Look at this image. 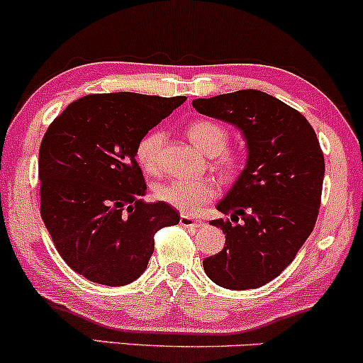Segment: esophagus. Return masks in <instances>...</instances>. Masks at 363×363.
Wrapping results in <instances>:
<instances>
[{
  "instance_id": "1",
  "label": "esophagus",
  "mask_w": 363,
  "mask_h": 363,
  "mask_svg": "<svg viewBox=\"0 0 363 363\" xmlns=\"http://www.w3.org/2000/svg\"><path fill=\"white\" fill-rule=\"evenodd\" d=\"M179 222H181L182 227H188V229H198V227L203 225L200 220H194V218L188 217V215H181Z\"/></svg>"
}]
</instances>
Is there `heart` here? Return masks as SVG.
<instances>
[{"mask_svg": "<svg viewBox=\"0 0 363 363\" xmlns=\"http://www.w3.org/2000/svg\"><path fill=\"white\" fill-rule=\"evenodd\" d=\"M188 136L198 148L213 155V167L225 175H238L246 165V155L238 150H225L229 145V130L220 122L194 121L188 125ZM165 133L153 129L146 133L136 145V160L143 170L157 174L162 163V148ZM155 196L184 215L198 213L206 203L217 196V186L210 179H172L155 188Z\"/></svg>", "mask_w": 363, "mask_h": 363, "instance_id": "obj_1", "label": "heart"}]
</instances>
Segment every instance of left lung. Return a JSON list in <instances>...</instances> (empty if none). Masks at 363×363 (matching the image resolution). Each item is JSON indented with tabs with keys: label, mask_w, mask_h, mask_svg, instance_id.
I'll return each instance as SVG.
<instances>
[{
	"label": "left lung",
	"mask_w": 363,
	"mask_h": 363,
	"mask_svg": "<svg viewBox=\"0 0 363 363\" xmlns=\"http://www.w3.org/2000/svg\"><path fill=\"white\" fill-rule=\"evenodd\" d=\"M193 106L240 127L248 143L245 170L217 205L230 218L210 222L224 230L225 246L203 269L222 288H260L291 264L313 230L324 153L303 115L262 91L194 99Z\"/></svg>",
	"instance_id": "1"
}]
</instances>
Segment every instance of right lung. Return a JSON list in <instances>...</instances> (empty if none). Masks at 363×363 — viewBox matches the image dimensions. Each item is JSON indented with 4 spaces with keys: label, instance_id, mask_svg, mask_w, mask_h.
I'll use <instances>...</instances> for the list:
<instances>
[{
    "label": "right lung",
    "instance_id": "obj_1",
    "mask_svg": "<svg viewBox=\"0 0 363 363\" xmlns=\"http://www.w3.org/2000/svg\"><path fill=\"white\" fill-rule=\"evenodd\" d=\"M184 96L87 94L48 127L39 148L41 217L65 264L89 281L125 286L148 267L155 234L179 224L167 203H145L138 141Z\"/></svg>",
    "mask_w": 363,
    "mask_h": 363
}]
</instances>
